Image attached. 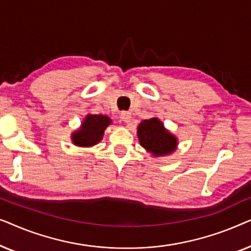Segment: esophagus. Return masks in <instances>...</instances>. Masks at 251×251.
<instances>
[{"label": "esophagus", "instance_id": "1", "mask_svg": "<svg viewBox=\"0 0 251 251\" xmlns=\"http://www.w3.org/2000/svg\"><path fill=\"white\" fill-rule=\"evenodd\" d=\"M121 120L122 121H125V122H130V120H131V113L130 112H128V111H122L121 112Z\"/></svg>", "mask_w": 251, "mask_h": 251}]
</instances>
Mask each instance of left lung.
I'll list each match as a JSON object with an SVG mask.
<instances>
[{"instance_id":"8db88e82","label":"left lung","mask_w":251,"mask_h":251,"mask_svg":"<svg viewBox=\"0 0 251 251\" xmlns=\"http://www.w3.org/2000/svg\"><path fill=\"white\" fill-rule=\"evenodd\" d=\"M140 145L154 155H166L174 152L177 146V139L163 128V125L156 118L145 120L138 126Z\"/></svg>"}]
</instances>
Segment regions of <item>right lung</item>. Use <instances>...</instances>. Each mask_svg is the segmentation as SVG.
Wrapping results in <instances>:
<instances>
[{
    "label": "right lung",
    "instance_id": "add662e5",
    "mask_svg": "<svg viewBox=\"0 0 251 251\" xmlns=\"http://www.w3.org/2000/svg\"><path fill=\"white\" fill-rule=\"evenodd\" d=\"M111 123V119L105 115L89 114L82 123V128L73 133V143L77 146L96 145L102 138L105 129Z\"/></svg>",
    "mask_w": 251,
    "mask_h": 251
}]
</instances>
